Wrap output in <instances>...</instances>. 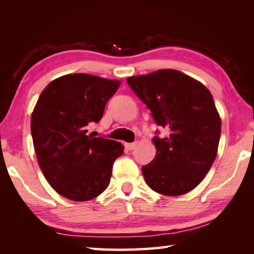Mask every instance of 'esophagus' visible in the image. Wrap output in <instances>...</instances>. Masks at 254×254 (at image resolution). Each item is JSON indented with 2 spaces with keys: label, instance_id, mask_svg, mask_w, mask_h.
Instances as JSON below:
<instances>
[{
  "label": "esophagus",
  "instance_id": "34e87169",
  "mask_svg": "<svg viewBox=\"0 0 254 254\" xmlns=\"http://www.w3.org/2000/svg\"><path fill=\"white\" fill-rule=\"evenodd\" d=\"M124 147H126L127 150H133L136 147V142H132V143H126L124 144Z\"/></svg>",
  "mask_w": 254,
  "mask_h": 254
}]
</instances>
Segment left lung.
Here are the masks:
<instances>
[{
	"mask_svg": "<svg viewBox=\"0 0 254 254\" xmlns=\"http://www.w3.org/2000/svg\"><path fill=\"white\" fill-rule=\"evenodd\" d=\"M127 83L167 131L163 137H153L157 153L142 167L145 183L166 196L192 190L209 171L220 142L221 118L212 94L198 80L174 69L132 76Z\"/></svg>",
	"mask_w": 254,
	"mask_h": 254,
	"instance_id": "left-lung-1",
	"label": "left lung"
}]
</instances>
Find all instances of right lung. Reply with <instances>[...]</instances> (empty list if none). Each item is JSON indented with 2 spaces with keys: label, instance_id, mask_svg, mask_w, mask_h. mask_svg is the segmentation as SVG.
<instances>
[{
  "label": "right lung",
  "instance_id": "right-lung-1",
  "mask_svg": "<svg viewBox=\"0 0 254 254\" xmlns=\"http://www.w3.org/2000/svg\"><path fill=\"white\" fill-rule=\"evenodd\" d=\"M120 86L88 74L55 79L40 94L31 115V134L42 174L59 195L75 201L97 197L110 184L123 145L87 135Z\"/></svg>",
  "mask_w": 254,
  "mask_h": 254
}]
</instances>
